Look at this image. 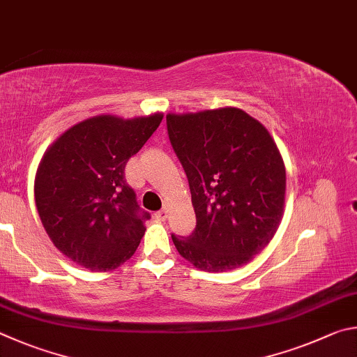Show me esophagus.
Returning <instances> with one entry per match:
<instances>
[{"label": "esophagus", "mask_w": 357, "mask_h": 357, "mask_svg": "<svg viewBox=\"0 0 357 357\" xmlns=\"http://www.w3.org/2000/svg\"><path fill=\"white\" fill-rule=\"evenodd\" d=\"M155 216H156V220H158V221H166V220H167V216H169V208H167V207H165L162 210L156 211Z\"/></svg>", "instance_id": "1"}]
</instances>
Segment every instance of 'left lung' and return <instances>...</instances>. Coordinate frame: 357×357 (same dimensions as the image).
Instances as JSON below:
<instances>
[{
  "mask_svg": "<svg viewBox=\"0 0 357 357\" xmlns=\"http://www.w3.org/2000/svg\"><path fill=\"white\" fill-rule=\"evenodd\" d=\"M166 123L197 221L186 238L172 235L178 254L210 273L246 265L284 215L285 166L270 131L234 106L169 112Z\"/></svg>",
  "mask_w": 357,
  "mask_h": 357,
  "instance_id": "left-lung-1",
  "label": "left lung"
}]
</instances>
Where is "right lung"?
Wrapping results in <instances>:
<instances>
[{
  "instance_id": "add662e5",
  "label": "right lung",
  "mask_w": 357,
  "mask_h": 357,
  "mask_svg": "<svg viewBox=\"0 0 357 357\" xmlns=\"http://www.w3.org/2000/svg\"><path fill=\"white\" fill-rule=\"evenodd\" d=\"M162 114L93 116L47 149L34 180L36 207L59 251L91 271H112L139 246L150 215L125 180V165Z\"/></svg>"
}]
</instances>
